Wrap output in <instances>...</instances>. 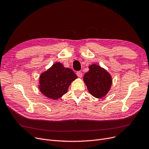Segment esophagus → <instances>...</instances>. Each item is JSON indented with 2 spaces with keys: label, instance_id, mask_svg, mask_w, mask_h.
Masks as SVG:
<instances>
[{
  "label": "esophagus",
  "instance_id": "esophagus-1",
  "mask_svg": "<svg viewBox=\"0 0 149 149\" xmlns=\"http://www.w3.org/2000/svg\"><path fill=\"white\" fill-rule=\"evenodd\" d=\"M76 74H77V76H78L79 78H82V72H81V71H77V73H76Z\"/></svg>",
  "mask_w": 149,
  "mask_h": 149
}]
</instances>
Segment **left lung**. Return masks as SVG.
Returning <instances> with one entry per match:
<instances>
[{
    "label": "left lung",
    "instance_id": "1",
    "mask_svg": "<svg viewBox=\"0 0 149 149\" xmlns=\"http://www.w3.org/2000/svg\"><path fill=\"white\" fill-rule=\"evenodd\" d=\"M89 71L84 76V81L88 91L92 96L102 98L109 91L112 78L105 69L96 64L88 67Z\"/></svg>",
    "mask_w": 149,
    "mask_h": 149
}]
</instances>
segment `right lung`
Instances as JSON below:
<instances>
[{
  "label": "right lung",
  "instance_id": "obj_1",
  "mask_svg": "<svg viewBox=\"0 0 149 149\" xmlns=\"http://www.w3.org/2000/svg\"><path fill=\"white\" fill-rule=\"evenodd\" d=\"M77 78L72 70L56 62L40 76V91L45 97L56 100L67 92L71 82Z\"/></svg>",
  "mask_w": 149,
  "mask_h": 149
}]
</instances>
